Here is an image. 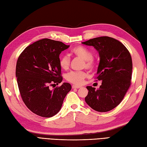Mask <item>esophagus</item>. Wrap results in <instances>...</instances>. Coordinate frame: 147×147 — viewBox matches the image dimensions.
I'll use <instances>...</instances> for the list:
<instances>
[{
  "instance_id": "1",
  "label": "esophagus",
  "mask_w": 147,
  "mask_h": 147,
  "mask_svg": "<svg viewBox=\"0 0 147 147\" xmlns=\"http://www.w3.org/2000/svg\"><path fill=\"white\" fill-rule=\"evenodd\" d=\"M82 87V86H72V89H80V88Z\"/></svg>"
}]
</instances>
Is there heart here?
Returning a JSON list of instances; mask_svg holds the SVG:
<instances>
[{
    "instance_id": "1",
    "label": "heart",
    "mask_w": 147,
    "mask_h": 147,
    "mask_svg": "<svg viewBox=\"0 0 147 147\" xmlns=\"http://www.w3.org/2000/svg\"><path fill=\"white\" fill-rule=\"evenodd\" d=\"M75 56L80 58L84 61V66L87 69L92 70L96 67V61L92 58V54L90 50L84 47H76L71 50ZM70 60L67 55H61L59 59L60 67L63 70H67L70 67ZM88 76V74L86 71H71L66 76L67 81L74 84L80 86L84 84V80Z\"/></svg>"
}]
</instances>
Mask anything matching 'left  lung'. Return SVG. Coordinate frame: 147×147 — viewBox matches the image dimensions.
Listing matches in <instances>:
<instances>
[{"label": "left lung", "instance_id": "1", "mask_svg": "<svg viewBox=\"0 0 147 147\" xmlns=\"http://www.w3.org/2000/svg\"><path fill=\"white\" fill-rule=\"evenodd\" d=\"M82 43L98 51L96 79L102 82L97 89L86 87L89 92L85 100L96 111H109L121 102L131 84V55L120 41L108 36L90 39Z\"/></svg>", "mask_w": 147, "mask_h": 147}]
</instances>
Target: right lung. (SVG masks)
I'll return each mask as SVG.
<instances>
[{
	"instance_id": "1",
	"label": "right lung",
	"mask_w": 147,
	"mask_h": 147,
	"mask_svg": "<svg viewBox=\"0 0 147 147\" xmlns=\"http://www.w3.org/2000/svg\"><path fill=\"white\" fill-rule=\"evenodd\" d=\"M69 47L45 38L29 45L19 55L16 68L19 90L25 105L36 115L45 118L56 115L71 89L67 82L53 90L49 88L63 80L59 56Z\"/></svg>"
}]
</instances>
